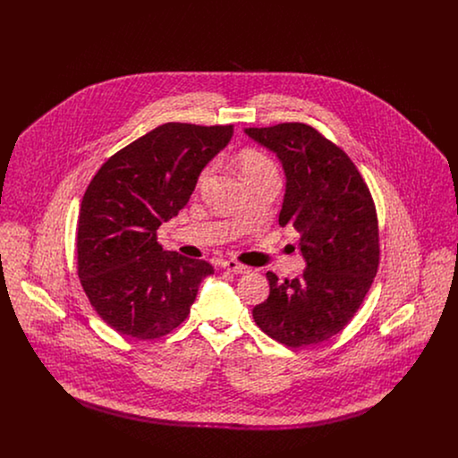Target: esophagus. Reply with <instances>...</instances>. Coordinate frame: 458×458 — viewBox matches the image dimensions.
I'll return each instance as SVG.
<instances>
[{"label":"esophagus","mask_w":458,"mask_h":458,"mask_svg":"<svg viewBox=\"0 0 458 458\" xmlns=\"http://www.w3.org/2000/svg\"><path fill=\"white\" fill-rule=\"evenodd\" d=\"M221 266H223V269H226V271H232V273H235V275H243V273H249V267H247V266H243V264H240V262L233 261V259L223 261L221 262Z\"/></svg>","instance_id":"34e87169"}]
</instances>
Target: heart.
<instances>
[{"instance_id":"b5f03b06","label":"heart","mask_w":458,"mask_h":458,"mask_svg":"<svg viewBox=\"0 0 458 458\" xmlns=\"http://www.w3.org/2000/svg\"><path fill=\"white\" fill-rule=\"evenodd\" d=\"M237 165H239L240 174L243 176L247 185L254 183V182H259V180H267V178L280 180L276 163L267 154L261 153V151H256V149L242 151L239 157H237ZM213 170H215V165L209 163L199 172V174H197V189L206 185V182L213 174Z\"/></svg>"}]
</instances>
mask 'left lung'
Here are the masks:
<instances>
[{
  "label": "left lung",
  "mask_w": 458,
  "mask_h": 458,
  "mask_svg": "<svg viewBox=\"0 0 458 458\" xmlns=\"http://www.w3.org/2000/svg\"><path fill=\"white\" fill-rule=\"evenodd\" d=\"M245 133L284 165L280 226L301 233L307 262L293 280L266 273L269 297L254 307V321L286 347L321 344L349 325L377 273L379 228L369 187L349 154L307 123Z\"/></svg>",
  "instance_id": "left-lung-1"
}]
</instances>
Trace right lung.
<instances>
[{"label": "right lung", "mask_w": 458, "mask_h": 458, "mask_svg": "<svg viewBox=\"0 0 458 458\" xmlns=\"http://www.w3.org/2000/svg\"><path fill=\"white\" fill-rule=\"evenodd\" d=\"M233 125L170 122L139 137L98 170L77 221V273L89 302L116 333L154 340L191 314L209 262L163 250L156 230L178 215L199 172Z\"/></svg>", "instance_id": "right-lung-1"}]
</instances>
